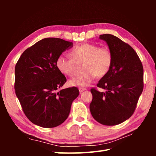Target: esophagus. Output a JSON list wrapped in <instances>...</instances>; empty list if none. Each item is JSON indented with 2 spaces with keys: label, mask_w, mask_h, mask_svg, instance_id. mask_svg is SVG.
<instances>
[{
  "label": "esophagus",
  "mask_w": 156,
  "mask_h": 156,
  "mask_svg": "<svg viewBox=\"0 0 156 156\" xmlns=\"http://www.w3.org/2000/svg\"><path fill=\"white\" fill-rule=\"evenodd\" d=\"M84 90H86V88H79V91H80V92L81 93V92H84Z\"/></svg>",
  "instance_id": "34e87169"
}]
</instances>
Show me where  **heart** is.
I'll return each mask as SVG.
<instances>
[{"label":"heart","mask_w":156,"mask_h":156,"mask_svg":"<svg viewBox=\"0 0 156 156\" xmlns=\"http://www.w3.org/2000/svg\"><path fill=\"white\" fill-rule=\"evenodd\" d=\"M72 58L61 55L56 59V67L62 74L71 77L74 74L75 63L83 62L82 74L69 81V84L74 87H87L97 76L102 78L110 69L112 56L111 51L106 47L98 48L92 44H80L70 53Z\"/></svg>","instance_id":"b5f03b06"}]
</instances>
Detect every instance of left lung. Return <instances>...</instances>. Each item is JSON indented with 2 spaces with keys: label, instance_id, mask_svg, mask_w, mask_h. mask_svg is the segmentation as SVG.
I'll list each match as a JSON object with an SVG mask.
<instances>
[{
  "label": "left lung",
  "instance_id": "left-lung-1",
  "mask_svg": "<svg viewBox=\"0 0 156 156\" xmlns=\"http://www.w3.org/2000/svg\"><path fill=\"white\" fill-rule=\"evenodd\" d=\"M112 56L108 72L97 84L104 89L90 90L92 116L104 125H116L131 117L144 89V68L137 53L129 44L115 35H101Z\"/></svg>",
  "mask_w": 156,
  "mask_h": 156
}]
</instances>
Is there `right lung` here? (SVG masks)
I'll use <instances>...</instances> for the list:
<instances>
[{"label": "right lung", "instance_id": "right-lung-1", "mask_svg": "<svg viewBox=\"0 0 156 156\" xmlns=\"http://www.w3.org/2000/svg\"><path fill=\"white\" fill-rule=\"evenodd\" d=\"M73 43L59 38H45L23 53L15 69V93L29 120L52 128L63 123L78 97L76 87L62 89L65 76L56 67V59Z\"/></svg>", "mask_w": 156, "mask_h": 156}]
</instances>
